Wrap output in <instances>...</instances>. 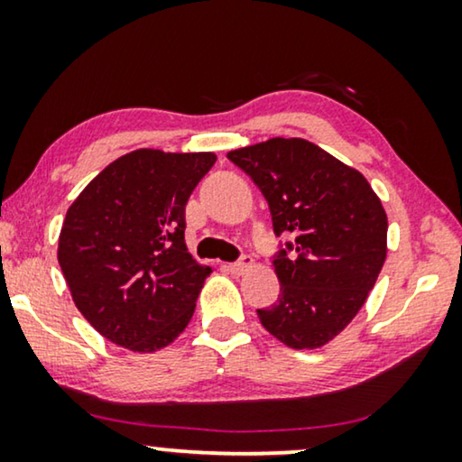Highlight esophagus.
I'll list each match as a JSON object with an SVG mask.
<instances>
[{
  "mask_svg": "<svg viewBox=\"0 0 462 462\" xmlns=\"http://www.w3.org/2000/svg\"><path fill=\"white\" fill-rule=\"evenodd\" d=\"M252 267H254V258L244 254L242 258H239V261L229 264V271H231V273H236V275H242V273H245V271L252 269Z\"/></svg>",
  "mask_w": 462,
  "mask_h": 462,
  "instance_id": "obj_1",
  "label": "esophagus"
}]
</instances>
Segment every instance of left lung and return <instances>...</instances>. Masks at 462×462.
<instances>
[{"label":"left lung","instance_id":"8db88e82","mask_svg":"<svg viewBox=\"0 0 462 462\" xmlns=\"http://www.w3.org/2000/svg\"><path fill=\"white\" fill-rule=\"evenodd\" d=\"M226 157L267 199L275 236L277 302L258 319L292 349H318L346 328L387 256V214L357 170L305 138H271Z\"/></svg>","mask_w":462,"mask_h":462}]
</instances>
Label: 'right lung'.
I'll list each match as a JSON object with an SVG mask.
<instances>
[{"instance_id":"obj_1","label":"right lung","mask_w":462,"mask_h":462,"mask_svg":"<svg viewBox=\"0 0 462 462\" xmlns=\"http://www.w3.org/2000/svg\"><path fill=\"white\" fill-rule=\"evenodd\" d=\"M214 162V153L136 149L67 210L62 275L79 313L111 343L153 353L191 321L212 269L187 252L185 206Z\"/></svg>"}]
</instances>
